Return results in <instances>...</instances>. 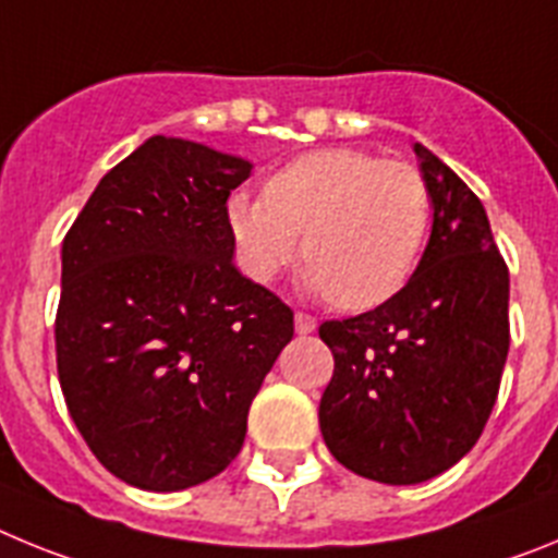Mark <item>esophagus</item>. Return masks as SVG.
Wrapping results in <instances>:
<instances>
[{
  "label": "esophagus",
  "instance_id": "1",
  "mask_svg": "<svg viewBox=\"0 0 558 558\" xmlns=\"http://www.w3.org/2000/svg\"><path fill=\"white\" fill-rule=\"evenodd\" d=\"M295 332L299 335H310V332H315V327H318V322H315L313 315H307V313H295Z\"/></svg>",
  "mask_w": 558,
  "mask_h": 558
}]
</instances>
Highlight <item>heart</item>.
<instances>
[{"label":"heart","mask_w":558,"mask_h":558,"mask_svg":"<svg viewBox=\"0 0 558 558\" xmlns=\"http://www.w3.org/2000/svg\"><path fill=\"white\" fill-rule=\"evenodd\" d=\"M236 259L270 282L299 254L304 282L343 310L388 302L411 282L430 231V186L408 161L357 147H318L274 172L265 195L226 204Z\"/></svg>","instance_id":"b5f03b06"}]
</instances>
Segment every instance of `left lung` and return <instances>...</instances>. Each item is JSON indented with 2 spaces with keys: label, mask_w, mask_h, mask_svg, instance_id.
I'll use <instances>...</instances> for the list:
<instances>
[{
  "label": "left lung",
  "mask_w": 558,
  "mask_h": 558,
  "mask_svg": "<svg viewBox=\"0 0 558 558\" xmlns=\"http://www.w3.org/2000/svg\"><path fill=\"white\" fill-rule=\"evenodd\" d=\"M413 150L433 206L418 268L379 307L318 329L335 357L324 441L388 486L430 481L475 447L509 354V268L486 209L438 156Z\"/></svg>",
  "instance_id": "8db88e82"
}]
</instances>
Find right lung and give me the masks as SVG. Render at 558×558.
<instances>
[{"label": "right lung", "instance_id": "add662e5", "mask_svg": "<svg viewBox=\"0 0 558 558\" xmlns=\"http://www.w3.org/2000/svg\"><path fill=\"white\" fill-rule=\"evenodd\" d=\"M251 170L201 142L150 136L63 236V399L97 461L136 489L223 472L293 338V310L234 268L226 201Z\"/></svg>", "mask_w": 558, "mask_h": 558}]
</instances>
